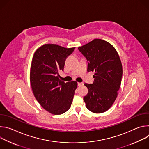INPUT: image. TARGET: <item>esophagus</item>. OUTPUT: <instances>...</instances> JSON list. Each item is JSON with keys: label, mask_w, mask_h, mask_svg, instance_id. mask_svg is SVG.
Here are the masks:
<instances>
[{"label": "esophagus", "mask_w": 149, "mask_h": 149, "mask_svg": "<svg viewBox=\"0 0 149 149\" xmlns=\"http://www.w3.org/2000/svg\"><path fill=\"white\" fill-rule=\"evenodd\" d=\"M83 85H84V83H83V82H78V86L79 87H81V86H83Z\"/></svg>", "instance_id": "1"}]
</instances>
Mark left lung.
I'll return each instance as SVG.
<instances>
[{"label":"left lung","instance_id":"left-lung-1","mask_svg":"<svg viewBox=\"0 0 149 149\" xmlns=\"http://www.w3.org/2000/svg\"><path fill=\"white\" fill-rule=\"evenodd\" d=\"M78 49L88 61L87 71L95 72L94 82L84 84L88 90L84 97L86 107L94 113H104L114 102L120 87L123 67L120 56L111 44L101 39Z\"/></svg>","mask_w":149,"mask_h":149}]
</instances>
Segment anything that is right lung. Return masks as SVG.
Wrapping results in <instances>:
<instances>
[{
  "label": "right lung",
  "mask_w": 149,
  "mask_h": 149,
  "mask_svg": "<svg viewBox=\"0 0 149 149\" xmlns=\"http://www.w3.org/2000/svg\"><path fill=\"white\" fill-rule=\"evenodd\" d=\"M75 48L45 44L36 49L32 58L30 82L33 93L42 107L54 115L70 109L77 87V82H65L58 74Z\"/></svg>",
  "instance_id": "right-lung-1"
}]
</instances>
